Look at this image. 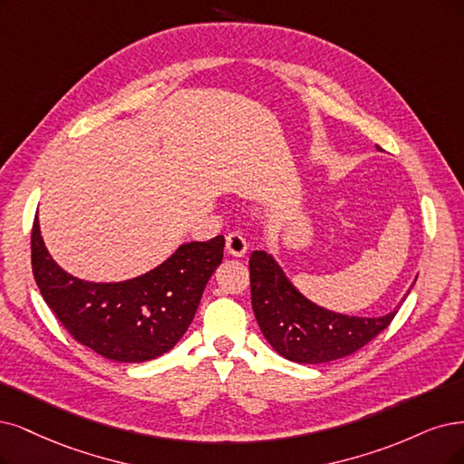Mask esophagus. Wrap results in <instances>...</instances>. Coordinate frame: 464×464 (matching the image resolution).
I'll use <instances>...</instances> for the list:
<instances>
[{"label":"esophagus","mask_w":464,"mask_h":464,"mask_svg":"<svg viewBox=\"0 0 464 464\" xmlns=\"http://www.w3.org/2000/svg\"><path fill=\"white\" fill-rule=\"evenodd\" d=\"M246 238L241 235V233H229L227 238H226V250L229 256H233V258H243V256L246 254Z\"/></svg>","instance_id":"1"}]
</instances>
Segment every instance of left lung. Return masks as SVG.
I'll return each instance as SVG.
<instances>
[{"label": "left lung", "instance_id": "obj_1", "mask_svg": "<svg viewBox=\"0 0 464 464\" xmlns=\"http://www.w3.org/2000/svg\"><path fill=\"white\" fill-rule=\"evenodd\" d=\"M248 267L252 310L262 334L273 350L295 363H329L357 352L381 334L400 310L396 305L381 317L331 312L305 298L266 250H254ZM409 293L411 288L401 302Z\"/></svg>", "mask_w": 464, "mask_h": 464}]
</instances>
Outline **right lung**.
Wrapping results in <instances>:
<instances>
[{
    "label": "right lung",
    "instance_id": "obj_1",
    "mask_svg": "<svg viewBox=\"0 0 464 464\" xmlns=\"http://www.w3.org/2000/svg\"><path fill=\"white\" fill-rule=\"evenodd\" d=\"M226 238L185 243L160 266L118 283L66 273L45 248L38 216L32 271L45 304L80 344L122 363H143L174 348L191 324L206 283L223 260Z\"/></svg>",
    "mask_w": 464,
    "mask_h": 464
}]
</instances>
